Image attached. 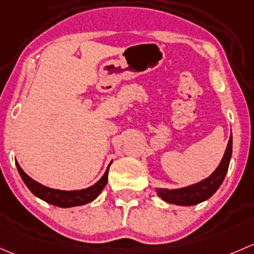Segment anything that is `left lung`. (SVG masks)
I'll use <instances>...</instances> for the list:
<instances>
[{
	"label": "left lung",
	"instance_id": "1",
	"mask_svg": "<svg viewBox=\"0 0 254 254\" xmlns=\"http://www.w3.org/2000/svg\"><path fill=\"white\" fill-rule=\"evenodd\" d=\"M232 154V135H230L227 148L225 150L224 158L221 160L220 165L218 169L208 177L204 181L199 182L188 187L180 188V190H167V188H159L158 194L163 198L164 200L171 204L177 205H195L200 202L210 198L214 193L218 190L223 184L225 175H226L227 169H229L230 159Z\"/></svg>",
	"mask_w": 254,
	"mask_h": 254
}]
</instances>
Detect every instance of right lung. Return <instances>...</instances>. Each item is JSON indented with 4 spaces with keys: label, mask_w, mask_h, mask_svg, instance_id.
<instances>
[{
    "label": "right lung",
    "mask_w": 254,
    "mask_h": 254,
    "mask_svg": "<svg viewBox=\"0 0 254 254\" xmlns=\"http://www.w3.org/2000/svg\"><path fill=\"white\" fill-rule=\"evenodd\" d=\"M15 165H17L18 172H19L20 177H22L24 184L27 185V187L29 188L33 194H35L36 197H39L40 199L50 203V204L61 206V208H70V206L83 205L95 199L99 195V193L104 190V187L108 184V175L110 167H108V170L105 171L104 176L101 177L95 185L91 186V187L80 190H54V188L45 187V186L40 185L39 182L34 181L33 179H30V177L23 171L22 167L19 166V164L15 163ZM110 165H111V163H110Z\"/></svg>",
    "instance_id": "obj_1"
}]
</instances>
